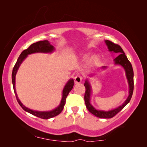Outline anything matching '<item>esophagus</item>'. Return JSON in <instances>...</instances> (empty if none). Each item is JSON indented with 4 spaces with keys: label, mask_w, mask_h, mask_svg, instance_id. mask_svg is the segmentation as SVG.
<instances>
[{
    "label": "esophagus",
    "mask_w": 147,
    "mask_h": 147,
    "mask_svg": "<svg viewBox=\"0 0 147 147\" xmlns=\"http://www.w3.org/2000/svg\"><path fill=\"white\" fill-rule=\"evenodd\" d=\"M82 81V78L80 75H77L74 78V83L76 84H80Z\"/></svg>",
    "instance_id": "34e87169"
}]
</instances>
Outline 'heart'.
<instances>
[{
  "label": "heart",
  "instance_id": "heart-1",
  "mask_svg": "<svg viewBox=\"0 0 147 147\" xmlns=\"http://www.w3.org/2000/svg\"><path fill=\"white\" fill-rule=\"evenodd\" d=\"M89 57H90L89 53L84 54V55L82 56V61H87V60L88 59V58H89ZM99 61H100L99 56H98V55L93 56V57L91 58V59L90 60L89 65H90V66H95L97 65L98 63H99Z\"/></svg>",
  "mask_w": 147,
  "mask_h": 147
}]
</instances>
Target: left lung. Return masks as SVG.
I'll return each instance as SVG.
<instances>
[{
  "label": "left lung",
  "instance_id": "8db88e82",
  "mask_svg": "<svg viewBox=\"0 0 147 147\" xmlns=\"http://www.w3.org/2000/svg\"><path fill=\"white\" fill-rule=\"evenodd\" d=\"M105 43L107 45L108 51L111 53H116L119 54L118 57H116L114 59V64L115 65H121L124 69L125 70L126 77L127 79L128 87H129V90H128V95L127 99H126L122 105H120L118 107L114 108L113 110H108V111H104L102 110H97L90 103V100H91V95H92V87L90 85V82L88 80H86L85 83H84V86L86 88L85 95H84V100H85V104L86 108L89 110L90 112H91L92 114L96 116V117L101 118H111L114 117L116 114H118L120 110L123 109V108L128 103H129L130 99H131L132 93H133L134 90V72L133 69H132V65L130 62L128 61L127 57H126L125 53L120 45L112 43V41L106 40ZM107 68L106 66H103L101 67L102 69H105Z\"/></svg>",
  "mask_w": 147,
  "mask_h": 147
}]
</instances>
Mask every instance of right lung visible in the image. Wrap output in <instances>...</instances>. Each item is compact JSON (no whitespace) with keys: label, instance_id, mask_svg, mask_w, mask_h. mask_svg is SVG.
<instances>
[{"label":"right lung","instance_id":"right-lung-1","mask_svg":"<svg viewBox=\"0 0 147 147\" xmlns=\"http://www.w3.org/2000/svg\"><path fill=\"white\" fill-rule=\"evenodd\" d=\"M54 50H55V47H54L52 45H51V43H50L47 40L38 41L36 42V43H33L32 45L29 46V48L24 50V51L21 53V55H20L19 58H18L17 63H15V66H14L13 72H12V83H13L14 92H15V94L16 96V98H17L18 103L19 104V105L21 106L22 108H23L25 111L29 112V113L33 114V115L37 116V117L41 118L42 119H49V118H53L54 116H57L58 114L61 113V111L63 109V106L65 104L66 98H67V95L69 94L70 91L72 90V88H73L74 80L70 79L68 80V82L66 83L65 86H64L63 92H62V98L59 105L58 106L57 108H55V109L51 110V111L41 112L29 109V108H27L21 103V102L20 101L19 98H18L17 92H16L15 76L20 65H21V64L22 63V62L25 60V59H26V57H27L28 55L35 53H51L53 51H54Z\"/></svg>","mask_w":147,"mask_h":147}]
</instances>
